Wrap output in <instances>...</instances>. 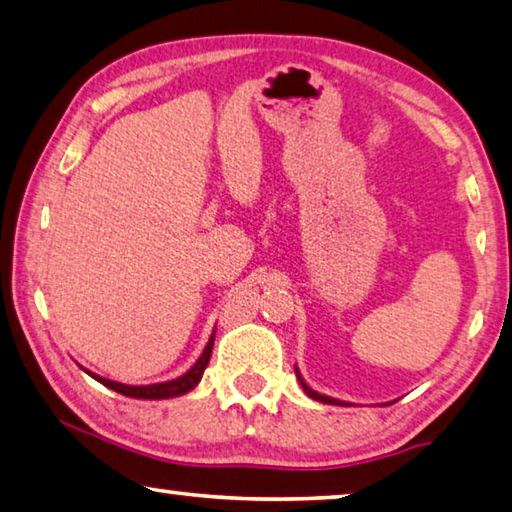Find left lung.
<instances>
[{
    "label": "left lung",
    "mask_w": 512,
    "mask_h": 512,
    "mask_svg": "<svg viewBox=\"0 0 512 512\" xmlns=\"http://www.w3.org/2000/svg\"><path fill=\"white\" fill-rule=\"evenodd\" d=\"M295 374H297V378H300V383H302V387H304V392L309 394L311 398H315V401H320V403H327V405H347V403H342V401H336V398H329V396H322V394H318V392H313V389L304 383L302 380V376H300V371L295 369Z\"/></svg>",
    "instance_id": "1"
}]
</instances>
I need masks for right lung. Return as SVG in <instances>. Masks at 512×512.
Instances as JSON below:
<instances>
[{
    "instance_id": "right-lung-1",
    "label": "right lung",
    "mask_w": 512,
    "mask_h": 512,
    "mask_svg": "<svg viewBox=\"0 0 512 512\" xmlns=\"http://www.w3.org/2000/svg\"><path fill=\"white\" fill-rule=\"evenodd\" d=\"M212 345H215V333H212L206 349H203L201 358L194 362V367L188 371V374H183L174 380H167V383H156V385H143V387H132V385H123V383H114V380H107V378H100L96 374H87L91 378H96L98 383H102L109 389H114V392L129 396V398H174V396H181V394H188L190 389H194V385L199 383L203 371H206L210 356H212Z\"/></svg>"
}]
</instances>
